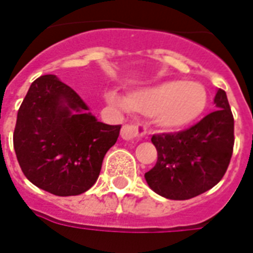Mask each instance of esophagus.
Returning a JSON list of instances; mask_svg holds the SVG:
<instances>
[{
  "label": "esophagus",
  "instance_id": "34e87169",
  "mask_svg": "<svg viewBox=\"0 0 253 253\" xmlns=\"http://www.w3.org/2000/svg\"><path fill=\"white\" fill-rule=\"evenodd\" d=\"M145 132V127L135 126V125H126V126H123V128H122L121 135L125 141H132V139L141 138Z\"/></svg>",
  "mask_w": 253,
  "mask_h": 253
}]
</instances>
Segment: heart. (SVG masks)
<instances>
[{"instance_id":"obj_1","label":"heart","mask_w":253,"mask_h":253,"mask_svg":"<svg viewBox=\"0 0 253 253\" xmlns=\"http://www.w3.org/2000/svg\"><path fill=\"white\" fill-rule=\"evenodd\" d=\"M107 100L119 108L151 115L155 126L164 131H179L192 126L208 107V92L194 82L168 80L153 87L136 89L122 96L107 92Z\"/></svg>"}]
</instances>
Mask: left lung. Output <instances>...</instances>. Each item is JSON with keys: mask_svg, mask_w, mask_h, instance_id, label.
Wrapping results in <instances>:
<instances>
[{"mask_svg": "<svg viewBox=\"0 0 253 253\" xmlns=\"http://www.w3.org/2000/svg\"><path fill=\"white\" fill-rule=\"evenodd\" d=\"M216 111L185 131L151 138L158 160L145 179L169 200H189L212 189L224 177L233 151V115L225 91L217 89Z\"/></svg>", "mask_w": 253, "mask_h": 253, "instance_id": "obj_1", "label": "left lung"}]
</instances>
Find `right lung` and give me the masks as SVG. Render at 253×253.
Listing matches in <instances>:
<instances>
[{
  "mask_svg": "<svg viewBox=\"0 0 253 253\" xmlns=\"http://www.w3.org/2000/svg\"><path fill=\"white\" fill-rule=\"evenodd\" d=\"M119 131L121 126L99 122L56 75H44L18 110L13 146L32 184L55 196H78L96 182Z\"/></svg>",
  "mask_w": 253,
  "mask_h": 253,
  "instance_id": "1",
  "label": "right lung"
}]
</instances>
